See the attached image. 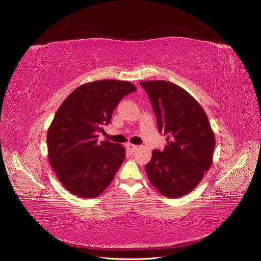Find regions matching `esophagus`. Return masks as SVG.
Returning <instances> with one entry per match:
<instances>
[{
	"mask_svg": "<svg viewBox=\"0 0 261 261\" xmlns=\"http://www.w3.org/2000/svg\"><path fill=\"white\" fill-rule=\"evenodd\" d=\"M138 148H139V146H136V145H133V144H127L126 145V149L128 150L129 152H131V153H133V152H135L136 150H138Z\"/></svg>",
	"mask_w": 261,
	"mask_h": 261,
	"instance_id": "esophagus-1",
	"label": "esophagus"
}]
</instances>
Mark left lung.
Listing matches in <instances>:
<instances>
[{"label":"left lung","mask_w":261,"mask_h":261,"mask_svg":"<svg viewBox=\"0 0 261 261\" xmlns=\"http://www.w3.org/2000/svg\"><path fill=\"white\" fill-rule=\"evenodd\" d=\"M156 115L158 128L166 135L163 151L153 150L145 166L159 193L180 198L193 191L213 164L216 140L208 117L183 88L166 80L142 81Z\"/></svg>","instance_id":"left-lung-1"}]
</instances>
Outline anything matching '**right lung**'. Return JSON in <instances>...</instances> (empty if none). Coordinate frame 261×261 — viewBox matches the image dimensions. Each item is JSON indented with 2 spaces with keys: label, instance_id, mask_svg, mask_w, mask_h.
<instances>
[{
  "label": "right lung",
  "instance_id": "right-lung-1",
  "mask_svg": "<svg viewBox=\"0 0 261 261\" xmlns=\"http://www.w3.org/2000/svg\"><path fill=\"white\" fill-rule=\"evenodd\" d=\"M136 87L129 81L97 80L81 85L63 100L47 130V156L71 194L98 197L126 158L120 144L98 142L119 100Z\"/></svg>",
  "mask_w": 261,
  "mask_h": 261
}]
</instances>
